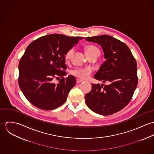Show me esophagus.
Here are the masks:
<instances>
[{
	"label": "esophagus",
	"mask_w": 154,
	"mask_h": 154,
	"mask_svg": "<svg viewBox=\"0 0 154 154\" xmlns=\"http://www.w3.org/2000/svg\"><path fill=\"white\" fill-rule=\"evenodd\" d=\"M82 82H83L82 80H81V79H76V83L77 84H79V83Z\"/></svg>",
	"instance_id": "1"
}]
</instances>
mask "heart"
I'll use <instances>...</instances> for the list:
<instances>
[{
  "label": "heart",
  "instance_id": "obj_1",
  "mask_svg": "<svg viewBox=\"0 0 154 154\" xmlns=\"http://www.w3.org/2000/svg\"><path fill=\"white\" fill-rule=\"evenodd\" d=\"M75 53V49L74 48H71L69 50L67 51V52L65 54V60L67 62L70 61ZM86 53L88 57L93 55L96 53H99L100 54V50L99 49L94 46V45H88V47L86 48ZM72 73L76 76L77 78L81 79H87L89 77V76L92 73V69L89 67H76L75 69L72 70Z\"/></svg>",
  "mask_w": 154,
  "mask_h": 154
}]
</instances>
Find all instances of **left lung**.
Returning a JSON list of instances; mask_svg holds the SVG:
<instances>
[{
  "instance_id": "8db88e82",
  "label": "left lung",
  "mask_w": 154,
  "mask_h": 154,
  "mask_svg": "<svg viewBox=\"0 0 154 154\" xmlns=\"http://www.w3.org/2000/svg\"><path fill=\"white\" fill-rule=\"evenodd\" d=\"M88 42L100 44L106 60L94 78L111 82L110 85L92 84V89L85 96L88 107L104 116L122 110L131 101L138 78L135 58L128 46L108 35L87 37Z\"/></svg>"
}]
</instances>
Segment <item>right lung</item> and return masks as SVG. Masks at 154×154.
Listing matches in <instances>:
<instances>
[{
	"label": "right lung",
	"instance_id": "add662e5",
	"mask_svg": "<svg viewBox=\"0 0 154 154\" xmlns=\"http://www.w3.org/2000/svg\"><path fill=\"white\" fill-rule=\"evenodd\" d=\"M84 38L63 34L41 37L28 45L19 63L18 84L25 98L35 107L55 109L67 100L76 85V78L66 75L65 56L67 51ZM61 79L56 85L54 78Z\"/></svg>",
	"mask_w": 154,
	"mask_h": 154
}]
</instances>
